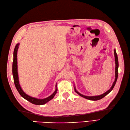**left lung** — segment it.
I'll return each instance as SVG.
<instances>
[{
    "label": "left lung",
    "instance_id": "left-lung-1",
    "mask_svg": "<svg viewBox=\"0 0 130 130\" xmlns=\"http://www.w3.org/2000/svg\"><path fill=\"white\" fill-rule=\"evenodd\" d=\"M114 54H115V63H116V68H115V80L114 81V82L113 83V85L112 86V87H111L109 89H108L107 92H106L105 93H104V94H101V95H98V96H85L82 95V94H80L79 92H78L75 87H74V90L75 91L76 93H77L78 95L80 96L83 97L85 99H87L90 100H94V101H95V100H100L102 98H103L104 97H105L106 95H107V94L111 92V90L113 89V88L115 87V86L116 84V82L117 80V78H118V66H119V63H118V56H117V54L116 53V49H114Z\"/></svg>",
    "mask_w": 130,
    "mask_h": 130
}]
</instances>
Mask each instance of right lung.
Wrapping results in <instances>:
<instances>
[{
	"instance_id": "add662e5",
	"label": "right lung",
	"mask_w": 130,
	"mask_h": 130,
	"mask_svg": "<svg viewBox=\"0 0 130 130\" xmlns=\"http://www.w3.org/2000/svg\"><path fill=\"white\" fill-rule=\"evenodd\" d=\"M19 43L16 44L15 45L14 52H13V64H12V74L13 76V80H14V83L15 86V88L17 89L18 92H19V94L25 99L29 101L31 103H32L35 105H42L46 104L48 103V101L53 99L54 96L57 91V85H56V89L55 92L51 95L50 96L47 97L46 98L43 99H39L37 98H35L31 97L24 92V91L22 90L20 85H19V78H18V69H17V51L19 48Z\"/></svg>"
}]
</instances>
